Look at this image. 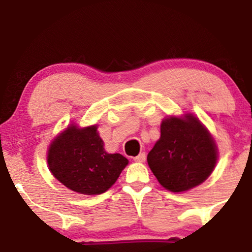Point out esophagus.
Listing matches in <instances>:
<instances>
[{"label": "esophagus", "mask_w": 252, "mask_h": 252, "mask_svg": "<svg viewBox=\"0 0 252 252\" xmlns=\"http://www.w3.org/2000/svg\"><path fill=\"white\" fill-rule=\"evenodd\" d=\"M136 162H144L146 161V153H140L136 158H134Z\"/></svg>", "instance_id": "esophagus-1"}]
</instances>
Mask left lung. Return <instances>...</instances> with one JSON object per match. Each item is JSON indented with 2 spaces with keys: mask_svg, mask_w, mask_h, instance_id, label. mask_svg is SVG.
Instances as JSON below:
<instances>
[{
  "mask_svg": "<svg viewBox=\"0 0 252 252\" xmlns=\"http://www.w3.org/2000/svg\"><path fill=\"white\" fill-rule=\"evenodd\" d=\"M217 158L215 140L192 114L164 118L160 140L147 156L161 186L176 193L202 184L215 169Z\"/></svg>",
  "mask_w": 252,
  "mask_h": 252,
  "instance_id": "left-lung-1",
  "label": "left lung"
}]
</instances>
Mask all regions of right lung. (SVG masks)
<instances>
[{"mask_svg":"<svg viewBox=\"0 0 252 252\" xmlns=\"http://www.w3.org/2000/svg\"><path fill=\"white\" fill-rule=\"evenodd\" d=\"M48 168L63 186L80 194H102L116 182L129 161L121 154H109L97 132V126H68L52 141Z\"/></svg>","mask_w":252,"mask_h":252,"instance_id":"add662e5","label":"right lung"}]
</instances>
